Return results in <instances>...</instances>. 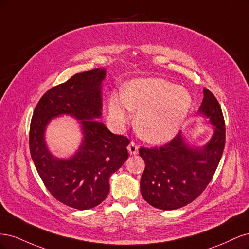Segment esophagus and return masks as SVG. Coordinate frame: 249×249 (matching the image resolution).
Here are the masks:
<instances>
[{
  "instance_id": "1",
  "label": "esophagus",
  "mask_w": 249,
  "mask_h": 249,
  "mask_svg": "<svg viewBox=\"0 0 249 249\" xmlns=\"http://www.w3.org/2000/svg\"><path fill=\"white\" fill-rule=\"evenodd\" d=\"M127 149H129V153L131 155H136L138 153L139 145L137 144V143H135L134 141H131L129 146H127Z\"/></svg>"
}]
</instances>
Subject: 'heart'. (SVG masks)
Here are the masks:
<instances>
[{
    "label": "heart",
    "mask_w": 249,
    "mask_h": 249,
    "mask_svg": "<svg viewBox=\"0 0 249 249\" xmlns=\"http://www.w3.org/2000/svg\"><path fill=\"white\" fill-rule=\"evenodd\" d=\"M191 108V96L185 89L162 79H141L132 82L124 94L112 93L108 102L109 120L120 129L139 110L136 126L149 142H163L179 130Z\"/></svg>",
    "instance_id": "b5f03b06"
}]
</instances>
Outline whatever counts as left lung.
I'll return each instance as SVG.
<instances>
[{"mask_svg":"<svg viewBox=\"0 0 249 249\" xmlns=\"http://www.w3.org/2000/svg\"><path fill=\"white\" fill-rule=\"evenodd\" d=\"M199 113L214 127L203 147H191L182 134L159 147H140L145 162L140 180L143 198L161 210H176L196 199L212 179L225 144V123L221 107L209 89H203Z\"/></svg>","mask_w":249,"mask_h":249,"instance_id":"1","label":"left lung"}]
</instances>
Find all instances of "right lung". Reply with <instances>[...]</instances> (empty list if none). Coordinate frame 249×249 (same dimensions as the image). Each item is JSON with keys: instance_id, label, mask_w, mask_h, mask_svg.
Segmentation results:
<instances>
[{"instance_id": "1", "label": "right lung", "mask_w": 249, "mask_h": 249, "mask_svg": "<svg viewBox=\"0 0 249 249\" xmlns=\"http://www.w3.org/2000/svg\"><path fill=\"white\" fill-rule=\"evenodd\" d=\"M105 76L104 69H94L51 88L36 105L30 124V153L44 186L57 200L78 210L94 208L107 197L111 175L129 157L130 140L94 119L102 115ZM61 114L81 120L85 135L79 150L69 160L55 158L44 141L46 124Z\"/></svg>"}]
</instances>
